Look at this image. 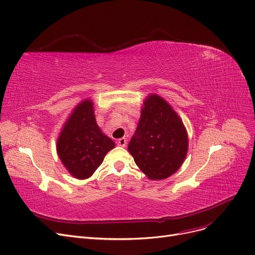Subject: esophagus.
<instances>
[{
  "label": "esophagus",
  "mask_w": 255,
  "mask_h": 255,
  "mask_svg": "<svg viewBox=\"0 0 255 255\" xmlns=\"http://www.w3.org/2000/svg\"><path fill=\"white\" fill-rule=\"evenodd\" d=\"M117 145L121 146V147H125L127 145V139L126 138H120L117 140Z\"/></svg>",
  "instance_id": "esophagus-1"
}]
</instances>
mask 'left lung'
<instances>
[{
  "label": "left lung",
  "instance_id": "1",
  "mask_svg": "<svg viewBox=\"0 0 255 255\" xmlns=\"http://www.w3.org/2000/svg\"><path fill=\"white\" fill-rule=\"evenodd\" d=\"M187 147L186 129L176 112L160 96L150 95L128 146L138 167L151 180L168 178L184 161Z\"/></svg>",
  "mask_w": 255,
  "mask_h": 255
}]
</instances>
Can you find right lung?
<instances>
[{
  "instance_id": "1",
  "label": "right lung",
  "mask_w": 255,
  "mask_h": 255,
  "mask_svg": "<svg viewBox=\"0 0 255 255\" xmlns=\"http://www.w3.org/2000/svg\"><path fill=\"white\" fill-rule=\"evenodd\" d=\"M114 147V141L98 128L90 100L83 101L75 108L57 141L60 160L77 179L92 176L107 152Z\"/></svg>"
}]
</instances>
